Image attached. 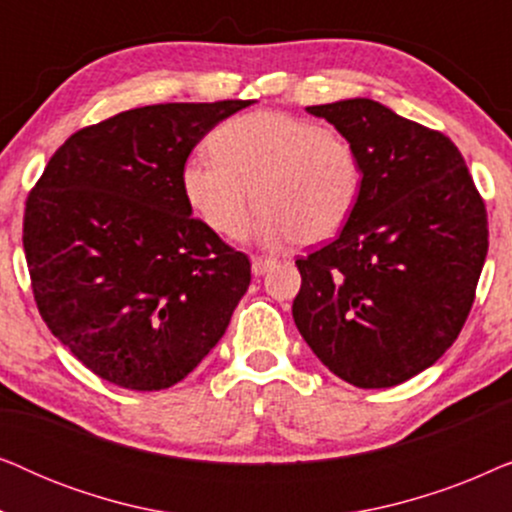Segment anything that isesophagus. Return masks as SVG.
Masks as SVG:
<instances>
[{
	"instance_id": "1",
	"label": "esophagus",
	"mask_w": 512,
	"mask_h": 512,
	"mask_svg": "<svg viewBox=\"0 0 512 512\" xmlns=\"http://www.w3.org/2000/svg\"><path fill=\"white\" fill-rule=\"evenodd\" d=\"M272 265H275V258H263V256H256L254 261H251V272H254L256 277H261L268 272Z\"/></svg>"
}]
</instances>
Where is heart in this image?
Listing matches in <instances>:
<instances>
[{
  "label": "heart",
  "mask_w": 512,
  "mask_h": 512,
  "mask_svg": "<svg viewBox=\"0 0 512 512\" xmlns=\"http://www.w3.org/2000/svg\"><path fill=\"white\" fill-rule=\"evenodd\" d=\"M209 151L181 165L179 186L188 207L223 237L242 230L251 193L258 209L249 235L268 247L326 242L359 202L361 153L321 123L251 111L221 123Z\"/></svg>",
  "instance_id": "1"
}]
</instances>
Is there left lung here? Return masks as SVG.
<instances>
[{
  "instance_id": "1",
  "label": "left lung",
  "mask_w": 512,
  "mask_h": 512,
  "mask_svg": "<svg viewBox=\"0 0 512 512\" xmlns=\"http://www.w3.org/2000/svg\"><path fill=\"white\" fill-rule=\"evenodd\" d=\"M361 153L345 228L298 258L293 321L317 359L359 389L433 366L464 326L487 256V212L443 132L354 97L307 107Z\"/></svg>"
}]
</instances>
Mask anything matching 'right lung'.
<instances>
[{
	"instance_id": "obj_1",
	"label": "right lung",
	"mask_w": 512,
	"mask_h": 512,
	"mask_svg": "<svg viewBox=\"0 0 512 512\" xmlns=\"http://www.w3.org/2000/svg\"><path fill=\"white\" fill-rule=\"evenodd\" d=\"M251 100L123 111L74 132L25 205L23 247L41 319L102 380L160 391L226 333L249 258L193 219L181 165Z\"/></svg>"
}]
</instances>
